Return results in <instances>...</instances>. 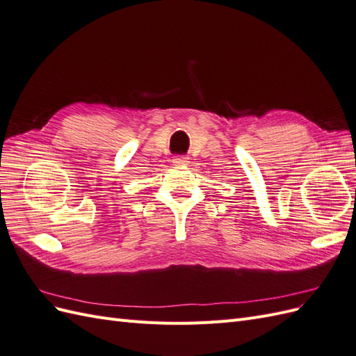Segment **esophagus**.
Instances as JSON below:
<instances>
[{
  "label": "esophagus",
  "mask_w": 356,
  "mask_h": 356,
  "mask_svg": "<svg viewBox=\"0 0 356 356\" xmlns=\"http://www.w3.org/2000/svg\"><path fill=\"white\" fill-rule=\"evenodd\" d=\"M172 163L177 166H184L188 163V157L187 156H175L174 159H172Z\"/></svg>",
  "instance_id": "34e87169"
}]
</instances>
